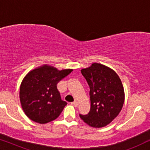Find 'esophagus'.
Here are the masks:
<instances>
[{"mask_svg": "<svg viewBox=\"0 0 150 150\" xmlns=\"http://www.w3.org/2000/svg\"><path fill=\"white\" fill-rule=\"evenodd\" d=\"M71 104H72L74 106H75V107H77L78 105H79V103H78V102L74 101V102H73L72 103H71Z\"/></svg>", "mask_w": 150, "mask_h": 150, "instance_id": "1", "label": "esophagus"}]
</instances>
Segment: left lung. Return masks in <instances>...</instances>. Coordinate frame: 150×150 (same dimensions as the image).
<instances>
[{
    "label": "left lung",
    "mask_w": 150,
    "mask_h": 150,
    "mask_svg": "<svg viewBox=\"0 0 150 150\" xmlns=\"http://www.w3.org/2000/svg\"><path fill=\"white\" fill-rule=\"evenodd\" d=\"M89 86L91 108L87 115H79L89 126L102 128L109 124L120 113L124 102L122 81L112 69L94 63L81 69Z\"/></svg>",
    "instance_id": "1"
}]
</instances>
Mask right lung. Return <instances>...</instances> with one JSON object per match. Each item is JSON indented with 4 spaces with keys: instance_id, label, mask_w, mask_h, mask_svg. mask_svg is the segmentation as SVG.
<instances>
[{
    "instance_id": "add662e5",
    "label": "right lung",
    "mask_w": 150,
    "mask_h": 150,
    "mask_svg": "<svg viewBox=\"0 0 150 150\" xmlns=\"http://www.w3.org/2000/svg\"><path fill=\"white\" fill-rule=\"evenodd\" d=\"M72 70L59 71L44 65L26 75L20 85V100L22 109L30 120L46 124L58 117L67 103L61 100L57 85Z\"/></svg>"
}]
</instances>
